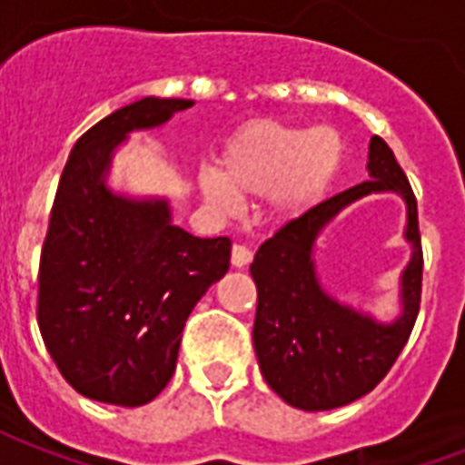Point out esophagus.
<instances>
[{"label":"esophagus","mask_w":465,"mask_h":465,"mask_svg":"<svg viewBox=\"0 0 465 465\" xmlns=\"http://www.w3.org/2000/svg\"><path fill=\"white\" fill-rule=\"evenodd\" d=\"M253 259L252 249H246L243 243H233L232 249V266H236V269H243V266H249Z\"/></svg>","instance_id":"1"}]
</instances>
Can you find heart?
Masks as SVG:
<instances>
[{"mask_svg":"<svg viewBox=\"0 0 465 465\" xmlns=\"http://www.w3.org/2000/svg\"><path fill=\"white\" fill-rule=\"evenodd\" d=\"M346 143L331 126H286L253 122L233 134L216 172L199 176L203 199L216 212L236 209V196L269 199L276 219H293L323 199L341 172Z\"/></svg>","mask_w":465,"mask_h":465,"instance_id":"heart-1","label":"heart"}]
</instances>
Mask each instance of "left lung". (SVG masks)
Returning <instances> with one entry per match:
<instances>
[{"label": "left lung", "mask_w": 465, "mask_h": 465, "mask_svg": "<svg viewBox=\"0 0 465 465\" xmlns=\"http://www.w3.org/2000/svg\"><path fill=\"white\" fill-rule=\"evenodd\" d=\"M369 176L371 182L356 183L283 223L253 256L252 276L259 293L253 349L266 383L293 409L331 411L376 389L419 316L423 279L419 209L406 173L381 136H371ZM379 191H396L407 202V241L414 249L401 277L404 312L393 324H379L333 302L312 266V243L322 226L349 203Z\"/></svg>", "instance_id": "obj_1"}]
</instances>
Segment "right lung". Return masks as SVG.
<instances>
[{
	"label": "right lung",
	"instance_id": "add662e5",
	"mask_svg": "<svg viewBox=\"0 0 465 465\" xmlns=\"http://www.w3.org/2000/svg\"><path fill=\"white\" fill-rule=\"evenodd\" d=\"M192 99L143 96L79 136L59 179L42 259L36 322L66 383L86 399L143 406L172 381L189 313L229 272L232 239L172 223L163 199L109 192L112 152Z\"/></svg>",
	"mask_w": 465,
	"mask_h": 465
}]
</instances>
